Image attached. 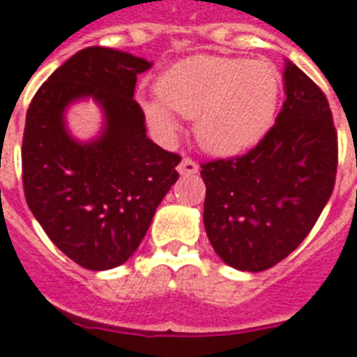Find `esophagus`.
<instances>
[{"mask_svg": "<svg viewBox=\"0 0 357 357\" xmlns=\"http://www.w3.org/2000/svg\"><path fill=\"white\" fill-rule=\"evenodd\" d=\"M176 169H178V173H181V175L190 176V175H197V173H199V165H197L192 158H182L181 165H178Z\"/></svg>", "mask_w": 357, "mask_h": 357, "instance_id": "34e87169", "label": "esophagus"}]
</instances>
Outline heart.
I'll return each instance as SVG.
<instances>
[{"label":"heart","instance_id":"obj_1","mask_svg":"<svg viewBox=\"0 0 357 357\" xmlns=\"http://www.w3.org/2000/svg\"><path fill=\"white\" fill-rule=\"evenodd\" d=\"M282 79L267 61L197 55L178 62L156 82L158 98L142 99L149 125L173 138L178 119H193L197 144L213 156L252 149L275 123Z\"/></svg>","mask_w":357,"mask_h":357}]
</instances>
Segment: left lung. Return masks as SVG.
<instances>
[{"mask_svg": "<svg viewBox=\"0 0 357 357\" xmlns=\"http://www.w3.org/2000/svg\"><path fill=\"white\" fill-rule=\"evenodd\" d=\"M284 93L273 129L255 149L202 165L208 239L238 271L259 273L291 255L333 192L337 136L324 93L287 59Z\"/></svg>", "mask_w": 357, "mask_h": 357, "instance_id": "obj_1", "label": "left lung"}]
</instances>
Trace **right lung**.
Returning a JSON list of instances; mask_svg holds the SVG:
<instances>
[{
  "instance_id": "obj_1",
  "label": "right lung",
  "mask_w": 357,
  "mask_h": 357,
  "mask_svg": "<svg viewBox=\"0 0 357 357\" xmlns=\"http://www.w3.org/2000/svg\"><path fill=\"white\" fill-rule=\"evenodd\" d=\"M151 66L127 51L84 47L53 71L27 110L25 199L51 241L84 269L125 264L178 178L181 156L147 138L132 99L136 77ZM81 100L102 110V130L90 140L75 139L65 121Z\"/></svg>"
}]
</instances>
